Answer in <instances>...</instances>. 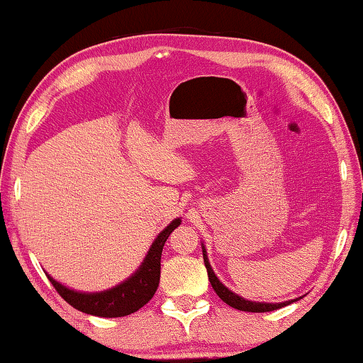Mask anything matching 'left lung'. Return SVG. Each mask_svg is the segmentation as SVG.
<instances>
[{"label": "left lung", "mask_w": 363, "mask_h": 363, "mask_svg": "<svg viewBox=\"0 0 363 363\" xmlns=\"http://www.w3.org/2000/svg\"><path fill=\"white\" fill-rule=\"evenodd\" d=\"M201 250H203L205 267H206V272H208V279H210V281H211L213 290L216 291L218 296L223 299L225 304H229L230 307H233V309L245 311V312H270V311L280 309V307H285L288 304H291L293 301H298V299H293V301H285V303H256V301H248V299H245L242 296H238L237 293H232L229 288L220 284L219 279L216 277V275H214V270L210 266V261H208L205 247Z\"/></svg>", "instance_id": "left-lung-1"}]
</instances>
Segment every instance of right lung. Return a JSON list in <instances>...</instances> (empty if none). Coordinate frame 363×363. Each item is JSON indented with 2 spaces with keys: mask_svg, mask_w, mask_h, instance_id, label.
Instances as JSON below:
<instances>
[{
  "mask_svg": "<svg viewBox=\"0 0 363 363\" xmlns=\"http://www.w3.org/2000/svg\"><path fill=\"white\" fill-rule=\"evenodd\" d=\"M179 224L181 218H177L167 225V229L160 232L155 242L152 243L150 250L147 251V256L144 262L140 264V267L130 279L110 288V290L99 293H82L59 284L51 275H48V279L67 303L75 307V309L84 312V314L97 317L130 315L149 303L153 294H155L160 284V261H162L164 242L168 240L169 233L176 227H179Z\"/></svg>",
  "mask_w": 363,
  "mask_h": 363,
  "instance_id": "1",
  "label": "right lung"
}]
</instances>
